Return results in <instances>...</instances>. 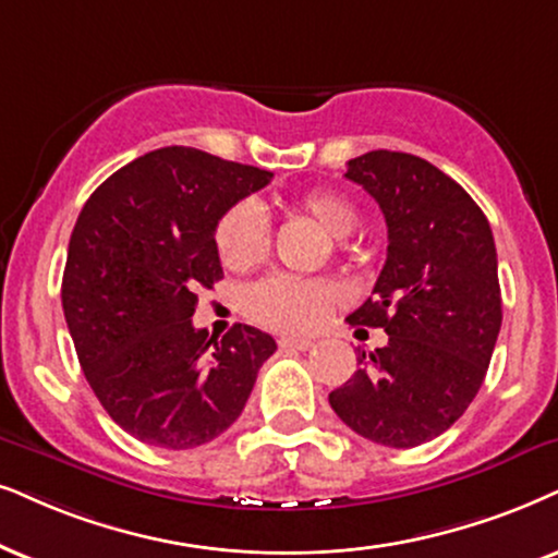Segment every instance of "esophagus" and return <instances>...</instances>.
Listing matches in <instances>:
<instances>
[{
    "mask_svg": "<svg viewBox=\"0 0 558 558\" xmlns=\"http://www.w3.org/2000/svg\"><path fill=\"white\" fill-rule=\"evenodd\" d=\"M278 344L283 350H312L314 348V342L303 340V337H280Z\"/></svg>",
    "mask_w": 558,
    "mask_h": 558,
    "instance_id": "obj_1",
    "label": "esophagus"
}]
</instances>
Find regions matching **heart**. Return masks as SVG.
I'll use <instances>...</instances> for the list:
<instances>
[{"instance_id":"heart-1","label":"heart","mask_w":558,"mask_h":558,"mask_svg":"<svg viewBox=\"0 0 558 558\" xmlns=\"http://www.w3.org/2000/svg\"><path fill=\"white\" fill-rule=\"evenodd\" d=\"M288 210L308 218L335 239H348L361 218L348 197L329 190H312L288 201ZM214 244L223 267L244 272L257 267L270 252V223L255 203L242 201L218 218ZM340 303V288L329 280L270 275L244 295V308L252 319L280 331H314Z\"/></svg>"}]
</instances>
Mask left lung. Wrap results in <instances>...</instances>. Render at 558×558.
<instances>
[{
    "instance_id": "obj_1",
    "label": "left lung",
    "mask_w": 558,
    "mask_h": 558,
    "mask_svg": "<svg viewBox=\"0 0 558 558\" xmlns=\"http://www.w3.org/2000/svg\"><path fill=\"white\" fill-rule=\"evenodd\" d=\"M344 178L376 197L389 227L373 295L348 322L389 342L357 357L329 404L365 440L414 448L446 433L484 384L502 327L495 236L474 197L414 154L368 151Z\"/></svg>"
}]
</instances>
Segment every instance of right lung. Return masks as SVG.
<instances>
[{"label":"right lung","mask_w":558,"mask_h":558,"mask_svg":"<svg viewBox=\"0 0 558 558\" xmlns=\"http://www.w3.org/2000/svg\"><path fill=\"white\" fill-rule=\"evenodd\" d=\"M272 172L165 146L110 174L69 239L61 303L76 357L105 412L157 448L203 446L236 422L278 350L234 324L195 329L197 288L223 278L214 231Z\"/></svg>","instance_id":"add662e5"}]
</instances>
